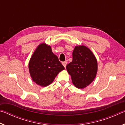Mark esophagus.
Instances as JSON below:
<instances>
[{
  "label": "esophagus",
  "instance_id": "34e87169",
  "mask_svg": "<svg viewBox=\"0 0 125 125\" xmlns=\"http://www.w3.org/2000/svg\"><path fill=\"white\" fill-rule=\"evenodd\" d=\"M62 64L63 65V66H64V68H66V65H67V62H62Z\"/></svg>",
  "mask_w": 125,
  "mask_h": 125
}]
</instances>
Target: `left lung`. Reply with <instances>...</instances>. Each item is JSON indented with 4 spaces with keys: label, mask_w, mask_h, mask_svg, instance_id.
<instances>
[{
    "label": "left lung",
    "mask_w": 125,
    "mask_h": 125,
    "mask_svg": "<svg viewBox=\"0 0 125 125\" xmlns=\"http://www.w3.org/2000/svg\"><path fill=\"white\" fill-rule=\"evenodd\" d=\"M72 55L73 60L67 65V70L75 87L83 89L96 77L97 60L89 48L83 45L75 46Z\"/></svg>",
    "instance_id": "left-lung-1"
}]
</instances>
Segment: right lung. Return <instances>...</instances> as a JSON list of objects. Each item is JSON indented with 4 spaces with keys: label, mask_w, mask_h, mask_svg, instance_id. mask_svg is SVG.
Wrapping results in <instances>:
<instances>
[{
    "label": "right lung",
    "mask_w": 125,
    "mask_h": 125,
    "mask_svg": "<svg viewBox=\"0 0 125 125\" xmlns=\"http://www.w3.org/2000/svg\"><path fill=\"white\" fill-rule=\"evenodd\" d=\"M29 69L35 83L41 86H47L64 67L52 52L51 47L43 43L38 46L31 56Z\"/></svg>",
    "instance_id": "obj_1"
}]
</instances>
